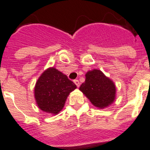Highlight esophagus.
Returning <instances> with one entry per match:
<instances>
[{"label": "esophagus", "mask_w": 150, "mask_h": 150, "mask_svg": "<svg viewBox=\"0 0 150 150\" xmlns=\"http://www.w3.org/2000/svg\"><path fill=\"white\" fill-rule=\"evenodd\" d=\"M74 83H75V85H76L77 86V87H79L80 86V82H79V81H78V80H75V81H74Z\"/></svg>", "instance_id": "34e87169"}]
</instances>
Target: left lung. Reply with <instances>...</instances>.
<instances>
[{
    "label": "left lung",
    "instance_id": "left-lung-1",
    "mask_svg": "<svg viewBox=\"0 0 150 150\" xmlns=\"http://www.w3.org/2000/svg\"><path fill=\"white\" fill-rule=\"evenodd\" d=\"M79 89L95 107L100 109L107 107L115 98V85L99 69L86 72L84 83Z\"/></svg>",
    "mask_w": 150,
    "mask_h": 150
}]
</instances>
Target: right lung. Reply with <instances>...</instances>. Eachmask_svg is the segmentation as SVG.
Wrapping results in <instances>:
<instances>
[{
	"mask_svg": "<svg viewBox=\"0 0 150 150\" xmlns=\"http://www.w3.org/2000/svg\"><path fill=\"white\" fill-rule=\"evenodd\" d=\"M76 85L54 67L41 74L35 86V98L42 111L57 115L64 107L67 97Z\"/></svg>",
	"mask_w": 150,
	"mask_h": 150,
	"instance_id": "obj_1",
	"label": "right lung"
}]
</instances>
